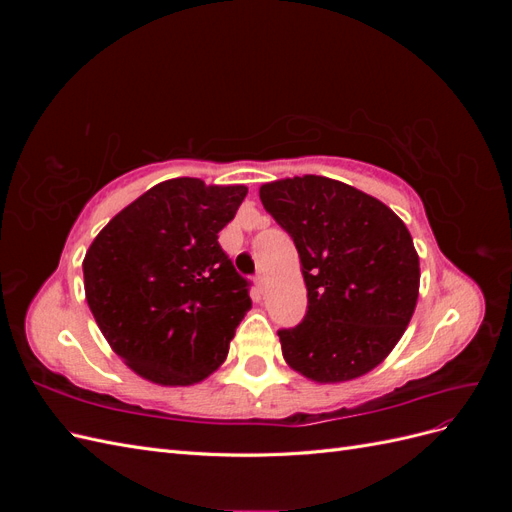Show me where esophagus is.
Wrapping results in <instances>:
<instances>
[{
    "instance_id": "1",
    "label": "esophagus",
    "mask_w": 512,
    "mask_h": 512,
    "mask_svg": "<svg viewBox=\"0 0 512 512\" xmlns=\"http://www.w3.org/2000/svg\"><path fill=\"white\" fill-rule=\"evenodd\" d=\"M256 288L262 292L267 288V275L265 273H256Z\"/></svg>"
}]
</instances>
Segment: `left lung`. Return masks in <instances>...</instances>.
Listing matches in <instances>:
<instances>
[{
	"instance_id": "8db88e82",
	"label": "left lung",
	"mask_w": 512,
	"mask_h": 512,
	"mask_svg": "<svg viewBox=\"0 0 512 512\" xmlns=\"http://www.w3.org/2000/svg\"><path fill=\"white\" fill-rule=\"evenodd\" d=\"M292 237L307 312L277 331L286 363L314 382H346L380 365L404 335L418 299V254L406 224L378 198L305 175L260 188Z\"/></svg>"
}]
</instances>
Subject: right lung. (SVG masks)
<instances>
[{"label": "right lung", "instance_id": "1", "mask_svg": "<svg viewBox=\"0 0 512 512\" xmlns=\"http://www.w3.org/2000/svg\"><path fill=\"white\" fill-rule=\"evenodd\" d=\"M245 194V185L168 179L119 211L89 245L83 275L91 314L145 380L188 386L224 363L252 299L218 232Z\"/></svg>", "mask_w": 512, "mask_h": 512}]
</instances>
